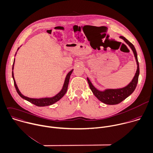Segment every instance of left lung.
I'll use <instances>...</instances> for the list:
<instances>
[{"label":"left lung","instance_id":"obj_1","mask_svg":"<svg viewBox=\"0 0 153 153\" xmlns=\"http://www.w3.org/2000/svg\"><path fill=\"white\" fill-rule=\"evenodd\" d=\"M120 39H123L125 42L130 47L132 51L134 53L137 65V69L135 72V74L132 79V81L125 87L116 88V89H110L107 88L105 89L102 91L99 90L97 89L91 83L90 79L87 77V81L89 84L90 88L92 91L94 95L100 101L104 104H108V105H114L120 103L125 99H126L128 97H129L135 90L136 87L137 85V83L138 81V77L140 75V67H139V63L138 60V56L136 49L134 46L129 42L125 37L123 36L119 37Z\"/></svg>","mask_w":153,"mask_h":153}]
</instances>
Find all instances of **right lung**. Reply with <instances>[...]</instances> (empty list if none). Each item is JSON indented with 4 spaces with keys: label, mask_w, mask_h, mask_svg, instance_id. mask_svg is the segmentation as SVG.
Wrapping results in <instances>:
<instances>
[{
    "label": "right lung",
    "mask_w": 153,
    "mask_h": 153,
    "mask_svg": "<svg viewBox=\"0 0 153 153\" xmlns=\"http://www.w3.org/2000/svg\"><path fill=\"white\" fill-rule=\"evenodd\" d=\"M19 48L18 49L17 51L19 50ZM16 52L15 56H16ZM14 64H15V59H14L13 63V66H12V78H13V82H14V85L15 87V88L16 90V91H17L18 94L23 99H24V100H25L28 102H30L32 104H34V105H36L37 106H39V107L48 106V105H51V104L58 102L59 100H60L63 97V96L65 94V93L67 91L68 84H69V78H70L71 74L72 73V72L74 71V69H73L70 72H69L68 73V74L66 76V78H65V81H64V84H63V85L62 87V90L56 96H54L52 97H45V98H40V99H34V98H30V97H26V96H24L20 92L19 88H18V86L16 84V82H15V78H14V76H13V68H14Z\"/></svg>",
    "instance_id": "right-lung-1"
}]
</instances>
